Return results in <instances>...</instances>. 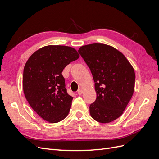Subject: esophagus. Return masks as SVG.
I'll list each match as a JSON object with an SVG mask.
<instances>
[{
	"label": "esophagus",
	"mask_w": 159,
	"mask_h": 159,
	"mask_svg": "<svg viewBox=\"0 0 159 159\" xmlns=\"http://www.w3.org/2000/svg\"><path fill=\"white\" fill-rule=\"evenodd\" d=\"M83 92H84L83 89H81V88H80V89H79L78 91V95H81V94L83 93Z\"/></svg>",
	"instance_id": "34e87169"
}]
</instances>
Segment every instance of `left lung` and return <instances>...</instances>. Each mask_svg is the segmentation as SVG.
<instances>
[{
	"mask_svg": "<svg viewBox=\"0 0 159 159\" xmlns=\"http://www.w3.org/2000/svg\"><path fill=\"white\" fill-rule=\"evenodd\" d=\"M78 52L91 71L97 93L89 106L91 117L102 123L115 121L123 113L133 96L134 68L121 52L107 44L85 45Z\"/></svg>",
	"mask_w": 159,
	"mask_h": 159,
	"instance_id": "left-lung-1",
	"label": "left lung"
}]
</instances>
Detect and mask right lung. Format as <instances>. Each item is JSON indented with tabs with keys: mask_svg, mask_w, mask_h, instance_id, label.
<instances>
[{
	"mask_svg": "<svg viewBox=\"0 0 159 159\" xmlns=\"http://www.w3.org/2000/svg\"><path fill=\"white\" fill-rule=\"evenodd\" d=\"M79 57L74 48L48 45L28 59L23 71L24 93L32 109L45 121L58 123L68 115L73 98L67 93L61 72Z\"/></svg>",
	"mask_w": 159,
	"mask_h": 159,
	"instance_id": "right-lung-1",
	"label": "right lung"
}]
</instances>
